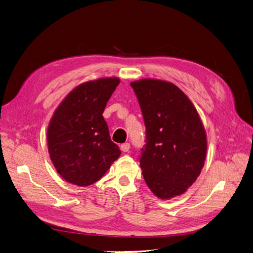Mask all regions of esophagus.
<instances>
[{
	"label": "esophagus",
	"instance_id": "obj_1",
	"mask_svg": "<svg viewBox=\"0 0 253 253\" xmlns=\"http://www.w3.org/2000/svg\"><path fill=\"white\" fill-rule=\"evenodd\" d=\"M129 149H130V144H129L128 142L121 145V150H122L123 152H128V151H129Z\"/></svg>",
	"mask_w": 253,
	"mask_h": 253
}]
</instances>
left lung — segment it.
<instances>
[{
  "instance_id": "left-lung-1",
  "label": "left lung",
  "mask_w": 253,
  "mask_h": 253,
  "mask_svg": "<svg viewBox=\"0 0 253 253\" xmlns=\"http://www.w3.org/2000/svg\"><path fill=\"white\" fill-rule=\"evenodd\" d=\"M146 128L140 167L155 196H180L201 174L207 136L191 100L178 86L163 80L131 82Z\"/></svg>"
}]
</instances>
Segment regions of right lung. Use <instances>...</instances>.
<instances>
[{
    "label": "right lung",
    "mask_w": 253,
    "mask_h": 253,
    "mask_svg": "<svg viewBox=\"0 0 253 253\" xmlns=\"http://www.w3.org/2000/svg\"><path fill=\"white\" fill-rule=\"evenodd\" d=\"M120 82L119 78H102L82 83L52 114L47 128L48 153L57 172L69 183L93 184L120 157L102 116Z\"/></svg>",
    "instance_id": "right-lung-1"
}]
</instances>
